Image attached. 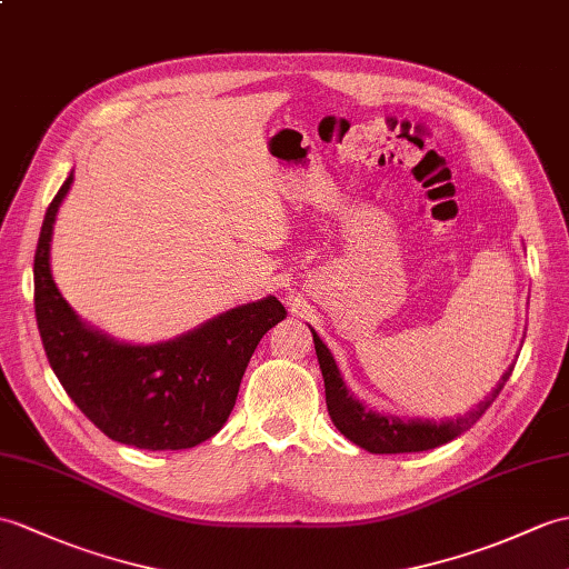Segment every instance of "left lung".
<instances>
[{
    "label": "left lung",
    "mask_w": 569,
    "mask_h": 569,
    "mask_svg": "<svg viewBox=\"0 0 569 569\" xmlns=\"http://www.w3.org/2000/svg\"><path fill=\"white\" fill-rule=\"evenodd\" d=\"M312 341H315L317 361H320L322 378H325L329 417H332L335 427L345 433L349 441L366 448V451L371 453H419V451H429V448L453 441L456 436L468 431L475 421L485 415V409L497 400L499 390L505 388V382L513 371L511 366L509 371L501 376L499 386L492 390L490 398L480 402L478 409H472V412L466 417L448 419V421H441V425H436V421L433 425L431 421H402L395 417L366 412L363 405L356 402L349 395L345 380L339 376L335 356L329 353V349L322 345V339L312 332Z\"/></svg>",
    "instance_id": "1"
}]
</instances>
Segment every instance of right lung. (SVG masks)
<instances>
[{
	"label": "right lung",
	"instance_id": "add662e5",
	"mask_svg": "<svg viewBox=\"0 0 569 569\" xmlns=\"http://www.w3.org/2000/svg\"><path fill=\"white\" fill-rule=\"evenodd\" d=\"M72 174L52 198L33 259L36 322L64 392L109 439L144 448H193L228 421L261 337L286 317L273 296L234 308L167 345L130 347L84 327L50 273V234Z\"/></svg>",
	"mask_w": 569,
	"mask_h": 569
}]
</instances>
